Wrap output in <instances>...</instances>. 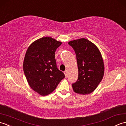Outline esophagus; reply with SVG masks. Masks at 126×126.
Wrapping results in <instances>:
<instances>
[{"mask_svg":"<svg viewBox=\"0 0 126 126\" xmlns=\"http://www.w3.org/2000/svg\"><path fill=\"white\" fill-rule=\"evenodd\" d=\"M64 74H65V77H67V74H68V72L67 71H65V72H64Z\"/></svg>","mask_w":126,"mask_h":126,"instance_id":"34e87169","label":"esophagus"}]
</instances>
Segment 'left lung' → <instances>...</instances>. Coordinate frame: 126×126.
<instances>
[{
	"label": "left lung",
	"mask_w": 126,
	"mask_h": 126,
	"mask_svg": "<svg viewBox=\"0 0 126 126\" xmlns=\"http://www.w3.org/2000/svg\"><path fill=\"white\" fill-rule=\"evenodd\" d=\"M75 51L78 63V79L72 84L76 93L89 94L95 89L104 75L105 66L100 50L94 43L85 38L69 41Z\"/></svg>",
	"instance_id": "8db88e82"
}]
</instances>
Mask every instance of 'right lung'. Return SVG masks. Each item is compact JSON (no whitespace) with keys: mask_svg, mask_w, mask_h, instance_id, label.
<instances>
[{"mask_svg":"<svg viewBox=\"0 0 126 126\" xmlns=\"http://www.w3.org/2000/svg\"><path fill=\"white\" fill-rule=\"evenodd\" d=\"M62 42L49 37L41 38L30 45L25 54L23 69L27 82L42 96L51 94L65 77L57 68L55 52Z\"/></svg>","mask_w":126,"mask_h":126,"instance_id":"1","label":"right lung"}]
</instances>
